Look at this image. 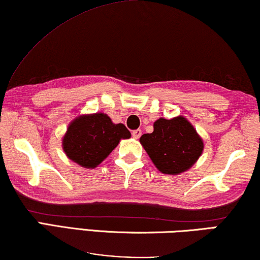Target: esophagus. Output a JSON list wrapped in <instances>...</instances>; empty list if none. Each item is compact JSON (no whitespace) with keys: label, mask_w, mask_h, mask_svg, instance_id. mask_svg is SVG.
<instances>
[{"label":"esophagus","mask_w":260,"mask_h":260,"mask_svg":"<svg viewBox=\"0 0 260 260\" xmlns=\"http://www.w3.org/2000/svg\"><path fill=\"white\" fill-rule=\"evenodd\" d=\"M141 134H142L141 129H135V131L132 132V135H133L134 139H139L140 137H141Z\"/></svg>","instance_id":"obj_1"}]
</instances>
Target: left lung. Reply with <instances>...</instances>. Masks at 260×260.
Listing matches in <instances>:
<instances>
[{
	"label": "left lung",
	"mask_w": 260,
	"mask_h": 260,
	"mask_svg": "<svg viewBox=\"0 0 260 260\" xmlns=\"http://www.w3.org/2000/svg\"><path fill=\"white\" fill-rule=\"evenodd\" d=\"M142 147L162 174L179 175L194 164L204 150L203 139L186 118H159L154 132L140 138Z\"/></svg>",
	"instance_id": "obj_1"
}]
</instances>
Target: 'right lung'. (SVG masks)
<instances>
[{
  "label": "right lung",
  "instance_id": "add662e5",
  "mask_svg": "<svg viewBox=\"0 0 260 260\" xmlns=\"http://www.w3.org/2000/svg\"><path fill=\"white\" fill-rule=\"evenodd\" d=\"M129 138L126 126L113 123L108 114H83L69 123L62 147L69 159L92 169L108 157L121 139Z\"/></svg>",
  "mask_w": 260,
  "mask_h": 260
}]
</instances>
